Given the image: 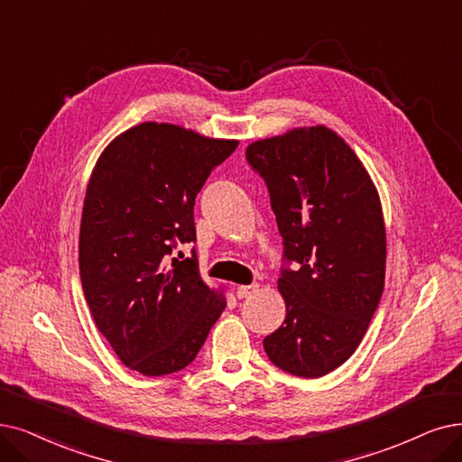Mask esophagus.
Wrapping results in <instances>:
<instances>
[{
	"label": "esophagus",
	"mask_w": 462,
	"mask_h": 462,
	"mask_svg": "<svg viewBox=\"0 0 462 462\" xmlns=\"http://www.w3.org/2000/svg\"><path fill=\"white\" fill-rule=\"evenodd\" d=\"M257 288H260V286H257V284H248V286H238L236 288V298L238 300H245V298H250V295L257 290Z\"/></svg>",
	"instance_id": "34e87169"
}]
</instances>
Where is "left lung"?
I'll list each match as a JSON object with an SVG mask.
<instances>
[{"mask_svg":"<svg viewBox=\"0 0 462 462\" xmlns=\"http://www.w3.org/2000/svg\"><path fill=\"white\" fill-rule=\"evenodd\" d=\"M246 161L265 181L284 246L286 319L263 348L286 374L322 377L355 353L383 295L379 195L355 152L326 126L255 142Z\"/></svg>","mask_w":462,"mask_h":462,"instance_id":"8db88e82","label":"left lung"}]
</instances>
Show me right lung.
<instances>
[{
  "mask_svg": "<svg viewBox=\"0 0 462 462\" xmlns=\"http://www.w3.org/2000/svg\"><path fill=\"white\" fill-rule=\"evenodd\" d=\"M238 142L167 123L117 136L88 180L79 274L88 309L119 360L147 377L189 365L226 298L200 281L195 197Z\"/></svg>",
  "mask_w": 462,
  "mask_h": 462,
  "instance_id": "right-lung-1",
  "label": "right lung"
}]
</instances>
